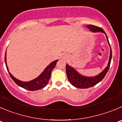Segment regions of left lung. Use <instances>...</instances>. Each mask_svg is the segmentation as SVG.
Masks as SVG:
<instances>
[{"instance_id":"1","label":"left lung","mask_w":122,"mask_h":122,"mask_svg":"<svg viewBox=\"0 0 122 122\" xmlns=\"http://www.w3.org/2000/svg\"><path fill=\"white\" fill-rule=\"evenodd\" d=\"M86 27L92 32H93V33L101 32V33H104L105 35L108 44L110 46V57H109L108 65L107 66L106 68L100 74L94 76H87L81 75L71 66L69 65L68 64L66 65V72L68 80L72 85L76 88H79V89H87V88L94 86L95 85L98 84V83H99L104 78V76L107 73L109 68H110L111 58H112V51H111V47H110V43H109L108 38L107 36L106 35V33L104 32V30L101 27H97V26H95L93 25H87Z\"/></svg>"}]
</instances>
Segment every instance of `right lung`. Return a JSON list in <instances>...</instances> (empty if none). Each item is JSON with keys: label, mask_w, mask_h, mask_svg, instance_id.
Here are the masks:
<instances>
[{"label": "right lung", "mask_w": 122, "mask_h": 122, "mask_svg": "<svg viewBox=\"0 0 122 122\" xmlns=\"http://www.w3.org/2000/svg\"><path fill=\"white\" fill-rule=\"evenodd\" d=\"M6 51L5 52V62L6 67L8 70V72L10 74V76L11 77L14 81L16 83L18 86H19L21 87H23L24 89L28 90H31V91H35V90H39L42 88L45 87L48 84L49 80L50 78L51 74L53 71V69L55 68L56 63L59 60H56L51 63H50L44 71L42 72L39 75L37 78L32 80L29 81H22L19 80L15 78L12 74L9 71V69L7 66L6 63Z\"/></svg>", "instance_id": "right-lung-1"}]
</instances>
